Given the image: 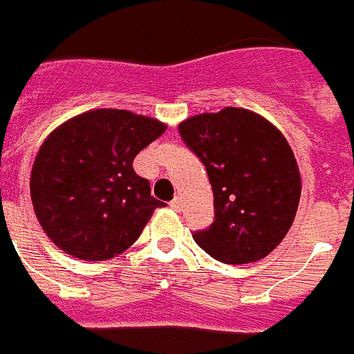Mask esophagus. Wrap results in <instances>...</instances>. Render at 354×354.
I'll return each mask as SVG.
<instances>
[{
    "instance_id": "obj_1",
    "label": "esophagus",
    "mask_w": 354,
    "mask_h": 354,
    "mask_svg": "<svg viewBox=\"0 0 354 354\" xmlns=\"http://www.w3.org/2000/svg\"><path fill=\"white\" fill-rule=\"evenodd\" d=\"M169 207H171V209H175V212H181V207H183V200L179 196H175L171 200V202H169Z\"/></svg>"
}]
</instances>
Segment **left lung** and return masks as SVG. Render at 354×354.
<instances>
[{"label":"left lung","mask_w":354,"mask_h":354,"mask_svg":"<svg viewBox=\"0 0 354 354\" xmlns=\"http://www.w3.org/2000/svg\"><path fill=\"white\" fill-rule=\"evenodd\" d=\"M179 135L205 165L215 219L192 234L205 253L229 265L267 257L292 227L301 177L290 145L265 118L223 109L179 124Z\"/></svg>","instance_id":"1"}]
</instances>
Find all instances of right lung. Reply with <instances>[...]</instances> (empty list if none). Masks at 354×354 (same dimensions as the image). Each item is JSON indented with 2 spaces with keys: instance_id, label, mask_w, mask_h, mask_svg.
Listing matches in <instances>:
<instances>
[{
  "instance_id": "add662e5",
  "label": "right lung",
  "mask_w": 354,
  "mask_h": 354,
  "mask_svg": "<svg viewBox=\"0 0 354 354\" xmlns=\"http://www.w3.org/2000/svg\"><path fill=\"white\" fill-rule=\"evenodd\" d=\"M165 131L154 118L127 110H91L45 139L30 194L45 234L72 257L112 259L141 236L162 202L133 160Z\"/></svg>"
}]
</instances>
